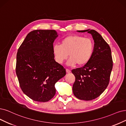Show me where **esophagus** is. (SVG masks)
Wrapping results in <instances>:
<instances>
[{
    "instance_id": "1",
    "label": "esophagus",
    "mask_w": 126,
    "mask_h": 126,
    "mask_svg": "<svg viewBox=\"0 0 126 126\" xmlns=\"http://www.w3.org/2000/svg\"><path fill=\"white\" fill-rule=\"evenodd\" d=\"M66 73H69L71 72V71L69 70V69H68V68H66Z\"/></svg>"
}]
</instances>
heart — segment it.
Segmentation results:
<instances>
[{"label": "heart", "mask_w": 126, "mask_h": 126, "mask_svg": "<svg viewBox=\"0 0 126 126\" xmlns=\"http://www.w3.org/2000/svg\"><path fill=\"white\" fill-rule=\"evenodd\" d=\"M94 45L90 38L73 35L66 37L61 42V45L53 46V51L56 61L62 64L69 55L68 65L83 66L91 59Z\"/></svg>", "instance_id": "obj_1"}]
</instances>
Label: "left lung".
Instances as JSON below:
<instances>
[{
	"label": "left lung",
	"instance_id": "8db88e82",
	"mask_svg": "<svg viewBox=\"0 0 126 126\" xmlns=\"http://www.w3.org/2000/svg\"><path fill=\"white\" fill-rule=\"evenodd\" d=\"M77 31L91 34L94 41V48L89 62L82 67L72 69L75 77L73 92L77 98L90 101L99 96L108 86L113 59L110 46L96 31Z\"/></svg>",
	"mask_w": 126,
	"mask_h": 126
}]
</instances>
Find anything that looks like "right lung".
Returning <instances> with one entry per match:
<instances>
[{
	"mask_svg": "<svg viewBox=\"0 0 126 126\" xmlns=\"http://www.w3.org/2000/svg\"><path fill=\"white\" fill-rule=\"evenodd\" d=\"M55 30L29 32L17 50L16 71L22 91L37 102H48L55 94V83L66 75V69L54 59Z\"/></svg>",
	"mask_w": 126,
	"mask_h": 126,
	"instance_id": "add662e5",
	"label": "right lung"
}]
</instances>
